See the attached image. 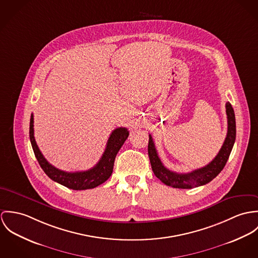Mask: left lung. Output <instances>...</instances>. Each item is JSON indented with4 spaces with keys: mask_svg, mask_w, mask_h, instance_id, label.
Returning a JSON list of instances; mask_svg holds the SVG:
<instances>
[{
    "mask_svg": "<svg viewBox=\"0 0 258 258\" xmlns=\"http://www.w3.org/2000/svg\"><path fill=\"white\" fill-rule=\"evenodd\" d=\"M226 112L228 115V134L221 150L209 164L189 173H176L167 169L161 162L153 140L149 135L148 156L154 175L165 185L180 189H191L202 186L216 178L224 169L235 142V116L229 102L226 104Z\"/></svg>",
    "mask_w": 258,
    "mask_h": 258,
    "instance_id": "obj_1",
    "label": "left lung"
}]
</instances>
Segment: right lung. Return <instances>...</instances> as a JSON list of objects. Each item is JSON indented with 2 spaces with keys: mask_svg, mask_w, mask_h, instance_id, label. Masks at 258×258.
I'll use <instances>...</instances> for the list:
<instances>
[{
  "mask_svg": "<svg viewBox=\"0 0 258 258\" xmlns=\"http://www.w3.org/2000/svg\"><path fill=\"white\" fill-rule=\"evenodd\" d=\"M128 135V131L125 127H117L114 130L108 140L106 149L101 159L93 168L86 171H62L51 165L40 152L33 135V115L31 114L30 115L29 139L40 167L51 180L72 190L93 189L107 181L113 173L115 156Z\"/></svg>",
  "mask_w": 258,
  "mask_h": 258,
  "instance_id": "obj_1",
  "label": "right lung"
}]
</instances>
